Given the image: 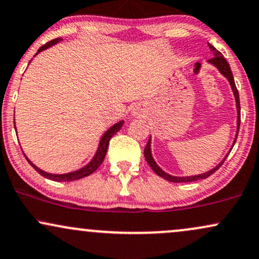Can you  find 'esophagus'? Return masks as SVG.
I'll use <instances>...</instances> for the list:
<instances>
[{
  "mask_svg": "<svg viewBox=\"0 0 259 259\" xmlns=\"http://www.w3.org/2000/svg\"><path fill=\"white\" fill-rule=\"evenodd\" d=\"M132 114L134 117H143V114H145V110H143L141 105H135L133 106L132 108Z\"/></svg>",
  "mask_w": 259,
  "mask_h": 259,
  "instance_id": "obj_1",
  "label": "esophagus"
}]
</instances>
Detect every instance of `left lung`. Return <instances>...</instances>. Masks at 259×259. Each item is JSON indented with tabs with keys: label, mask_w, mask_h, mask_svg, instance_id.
Segmentation results:
<instances>
[{
	"label": "left lung",
	"mask_w": 259,
	"mask_h": 259,
	"mask_svg": "<svg viewBox=\"0 0 259 259\" xmlns=\"http://www.w3.org/2000/svg\"><path fill=\"white\" fill-rule=\"evenodd\" d=\"M208 48H210V51L212 52V55L213 58H211L208 62L210 64H212L214 67H217V70L220 71L221 73L223 74L224 77H226L227 79H228V82L230 84V87H232V90H233V94H234V98H235V102H236V112H238V120H236V135H235V140L234 142H233V146L232 148L234 147L235 145V141H236V138H238V134H239V127H240V100H239V93H238V89H236V85H235V82H234V77H233V73H232V70H230V66L229 64L227 62L226 59L223 58L222 53L217 51L216 48L212 45H210L208 43ZM230 148V149H232ZM145 158L146 160H147V163L149 164V166L152 167V170L154 171L155 174H157L158 176L163 177V179L170 181V182H174V183H177V182H193V181H198V180H204V179H207L208 176H211L214 171H217L221 167V165L223 164V161L227 159V157H228V154L230 153V151L228 152V154L224 157V159L221 161V163L217 165V166H214L213 169H211L210 171H207V172H204V174H200V175H195V176H185V177H177V176H172V175H169V174H166L165 171H163L160 169L159 166H158L157 163H155L153 157H152V151H151V138H149L147 145H146L145 147Z\"/></svg>",
	"instance_id": "1"
}]
</instances>
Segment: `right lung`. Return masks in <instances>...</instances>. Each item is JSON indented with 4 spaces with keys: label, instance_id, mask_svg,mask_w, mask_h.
Listing matches in <instances>:
<instances>
[{
    "label": "right lung",
    "instance_id": "obj_1",
    "mask_svg": "<svg viewBox=\"0 0 259 259\" xmlns=\"http://www.w3.org/2000/svg\"><path fill=\"white\" fill-rule=\"evenodd\" d=\"M60 40H62V39H61V38H55V39L51 40V42L46 43L45 46H42V47H40V48L38 49V52L36 53V55L38 54L39 52L45 51V49H48L49 47L57 45V43L60 42ZM123 124H124V121L120 120V121H118V123L114 124L113 126H111L110 129H108L107 132H106V133L104 134V135H102L101 140H100L98 151H96V153H95L94 157H93V159L90 160L89 163L85 165V166L80 167V169L76 170V171H72V172L60 174V175H58V174H49V172H46V171L40 170L39 167H37L36 165L33 164L32 161H31V160L29 159V158L26 157V155H25V154H24V155H25V158H26V160L30 163L31 166H32L33 169H35V170L37 171V172L39 174V175H42L43 177H46V179H48V180L58 181V182H70V181H76V180L83 179V177L89 176L90 174L94 172V171H95L96 169H98L100 165L102 164V161H104V159H105V155H106V153H107L108 143H110L111 138H112V136H113L114 134H116L117 132H119V130L121 129V126H123ZM14 127H15V125H14Z\"/></svg>",
    "mask_w": 259,
    "mask_h": 259
}]
</instances>
